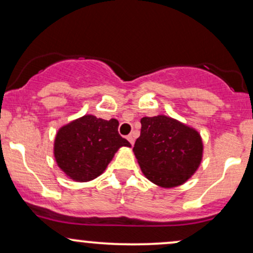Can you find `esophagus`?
Returning a JSON list of instances; mask_svg holds the SVG:
<instances>
[{
	"instance_id": "esophagus-1",
	"label": "esophagus",
	"mask_w": 253,
	"mask_h": 253,
	"mask_svg": "<svg viewBox=\"0 0 253 253\" xmlns=\"http://www.w3.org/2000/svg\"><path fill=\"white\" fill-rule=\"evenodd\" d=\"M127 140H128L129 143H130V145H132V146H133V144H134V136H133L132 134L127 135Z\"/></svg>"
}]
</instances>
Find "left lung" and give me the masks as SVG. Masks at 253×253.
<instances>
[{
    "label": "left lung",
    "instance_id": "1",
    "mask_svg": "<svg viewBox=\"0 0 253 253\" xmlns=\"http://www.w3.org/2000/svg\"><path fill=\"white\" fill-rule=\"evenodd\" d=\"M140 123V136L133 151L144 175L164 188L189 179L202 159L203 145L199 133L164 115L145 117Z\"/></svg>",
    "mask_w": 253,
    "mask_h": 253
}]
</instances>
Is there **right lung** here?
Returning <instances> with one entry per match:
<instances>
[{
    "label": "right lung",
    "mask_w": 253,
    "mask_h": 253,
    "mask_svg": "<svg viewBox=\"0 0 253 253\" xmlns=\"http://www.w3.org/2000/svg\"><path fill=\"white\" fill-rule=\"evenodd\" d=\"M115 119L84 115L62 127L54 141L58 167L70 178L86 182L96 178L121 146H130L118 132Z\"/></svg>",
    "instance_id": "1"
}]
</instances>
